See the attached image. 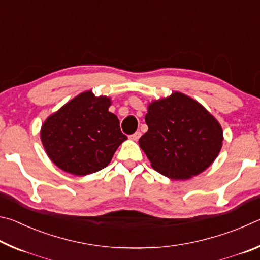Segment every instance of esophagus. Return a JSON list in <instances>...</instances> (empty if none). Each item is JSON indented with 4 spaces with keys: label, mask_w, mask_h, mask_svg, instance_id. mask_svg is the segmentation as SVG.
I'll return each mask as SVG.
<instances>
[{
    "label": "esophagus",
    "mask_w": 260,
    "mask_h": 260,
    "mask_svg": "<svg viewBox=\"0 0 260 260\" xmlns=\"http://www.w3.org/2000/svg\"><path fill=\"white\" fill-rule=\"evenodd\" d=\"M140 136H141V132H135L134 134H132L129 136V139L133 140V141H138L140 139Z\"/></svg>",
    "instance_id": "esophagus-1"
}]
</instances>
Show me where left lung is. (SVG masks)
Returning a JSON list of instances; mask_svg holds the SVG:
<instances>
[{
	"mask_svg": "<svg viewBox=\"0 0 260 260\" xmlns=\"http://www.w3.org/2000/svg\"><path fill=\"white\" fill-rule=\"evenodd\" d=\"M148 125L139 140L151 166L171 180H188L204 172L218 157L223 133L203 105L174 91L148 105Z\"/></svg>",
	"mask_w": 260,
	"mask_h": 260,
	"instance_id": "left-lung-1",
	"label": "left lung"
}]
</instances>
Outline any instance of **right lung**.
I'll list each match as a JSON object with an SVG mask.
<instances>
[{"instance_id":"obj_1","label":"right lung","mask_w":260,"mask_h":260,"mask_svg":"<svg viewBox=\"0 0 260 260\" xmlns=\"http://www.w3.org/2000/svg\"><path fill=\"white\" fill-rule=\"evenodd\" d=\"M111 99L83 91L41 126L46 153L64 172L82 177L104 169L118 147L127 140L119 119L109 111Z\"/></svg>"}]
</instances>
